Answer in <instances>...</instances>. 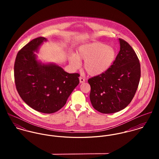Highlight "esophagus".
<instances>
[{
  "label": "esophagus",
  "instance_id": "34e87169",
  "mask_svg": "<svg viewBox=\"0 0 159 159\" xmlns=\"http://www.w3.org/2000/svg\"><path fill=\"white\" fill-rule=\"evenodd\" d=\"M79 78H80V83H84L85 82V80H84L83 77L80 76Z\"/></svg>",
  "mask_w": 159,
  "mask_h": 159
}]
</instances>
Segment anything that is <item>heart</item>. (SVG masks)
<instances>
[{"mask_svg":"<svg viewBox=\"0 0 159 159\" xmlns=\"http://www.w3.org/2000/svg\"><path fill=\"white\" fill-rule=\"evenodd\" d=\"M115 59V51L109 46L93 43L81 46L76 54L70 58L71 64L75 68L80 66L79 60L84 61V68L91 76L99 75L106 71Z\"/></svg>","mask_w":159,"mask_h":159,"instance_id":"heart-1","label":"heart"}]
</instances>
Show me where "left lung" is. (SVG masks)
I'll use <instances>...</instances> for the list:
<instances>
[{
    "label": "left lung",
    "mask_w": 159,
    "mask_h": 159,
    "mask_svg": "<svg viewBox=\"0 0 159 159\" xmlns=\"http://www.w3.org/2000/svg\"><path fill=\"white\" fill-rule=\"evenodd\" d=\"M119 40L120 51L113 65L88 80L91 104L102 113H114L127 107L135 96L140 80V64L135 51L123 39Z\"/></svg>",
    "instance_id": "8db88e82"
}]
</instances>
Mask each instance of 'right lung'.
<instances>
[{
  "label": "right lung",
  "mask_w": 159,
  "mask_h": 159,
  "mask_svg": "<svg viewBox=\"0 0 159 159\" xmlns=\"http://www.w3.org/2000/svg\"><path fill=\"white\" fill-rule=\"evenodd\" d=\"M45 37L36 38L19 51L14 66L15 82L20 96L34 110L43 113H55L66 103L80 83L78 73H68L55 64H42L35 51Z\"/></svg>",
  "instance_id": "right-lung-1"
}]
</instances>
